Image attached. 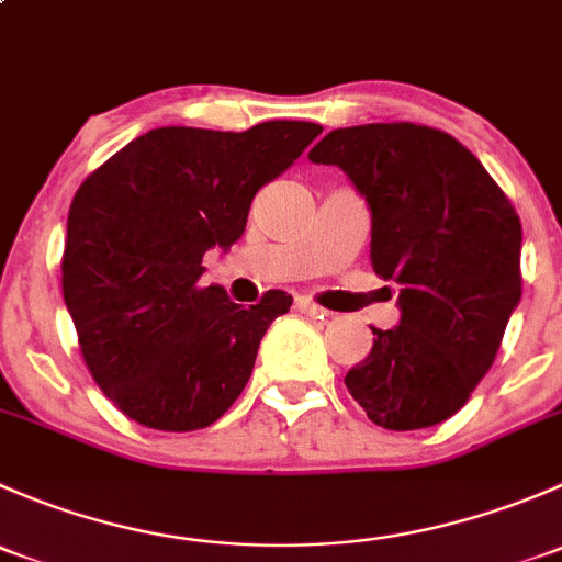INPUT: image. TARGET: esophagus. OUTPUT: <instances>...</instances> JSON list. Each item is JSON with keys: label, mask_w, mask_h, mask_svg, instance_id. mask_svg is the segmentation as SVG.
<instances>
[{"label": "esophagus", "mask_w": 562, "mask_h": 562, "mask_svg": "<svg viewBox=\"0 0 562 562\" xmlns=\"http://www.w3.org/2000/svg\"><path fill=\"white\" fill-rule=\"evenodd\" d=\"M293 307H296L299 313H302V315H310V317H323V315H328L326 310L317 307V304H315V302H310L307 296H299V299H296V304H293Z\"/></svg>", "instance_id": "1"}]
</instances>
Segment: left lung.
<instances>
[{"label":"left lung","mask_w":562,"mask_h":562,"mask_svg":"<svg viewBox=\"0 0 562 562\" xmlns=\"http://www.w3.org/2000/svg\"><path fill=\"white\" fill-rule=\"evenodd\" d=\"M310 160L364 195L372 269L400 285V326H372L345 386L378 427H435L490 372L522 299L519 214L473 151L424 124L331 130Z\"/></svg>","instance_id":"8db88e82"}]
</instances>
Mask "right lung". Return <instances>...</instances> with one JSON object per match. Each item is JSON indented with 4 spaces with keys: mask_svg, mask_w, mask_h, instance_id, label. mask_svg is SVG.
Masks as SVG:
<instances>
[{
    "mask_svg": "<svg viewBox=\"0 0 562 562\" xmlns=\"http://www.w3.org/2000/svg\"><path fill=\"white\" fill-rule=\"evenodd\" d=\"M321 133L313 122L157 127L78 187L61 293L94 383L124 416L192 432L247 386L266 328L293 299L269 291L245 310L201 285L203 255L241 239L255 192Z\"/></svg>",
    "mask_w": 562,
    "mask_h": 562,
    "instance_id": "1",
    "label": "right lung"
}]
</instances>
